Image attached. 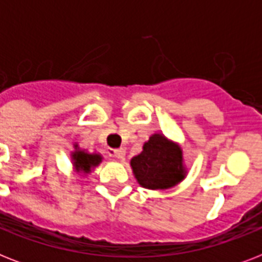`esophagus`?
Masks as SVG:
<instances>
[{
	"label": "esophagus",
	"mask_w": 262,
	"mask_h": 262,
	"mask_svg": "<svg viewBox=\"0 0 262 262\" xmlns=\"http://www.w3.org/2000/svg\"><path fill=\"white\" fill-rule=\"evenodd\" d=\"M113 155L117 159L123 160L125 159V155H126V151H125V148H117V149H113Z\"/></svg>",
	"instance_id": "1"
}]
</instances>
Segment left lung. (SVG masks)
<instances>
[{
	"label": "left lung",
	"mask_w": 262,
	"mask_h": 262,
	"mask_svg": "<svg viewBox=\"0 0 262 262\" xmlns=\"http://www.w3.org/2000/svg\"><path fill=\"white\" fill-rule=\"evenodd\" d=\"M137 182L147 189H168L185 178L182 149L164 136L152 135L130 160Z\"/></svg>",
	"instance_id": "obj_1"
}]
</instances>
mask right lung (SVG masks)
I'll use <instances>...</instances> for the list:
<instances>
[{"mask_svg":"<svg viewBox=\"0 0 262 262\" xmlns=\"http://www.w3.org/2000/svg\"><path fill=\"white\" fill-rule=\"evenodd\" d=\"M76 148H77V145H76ZM72 158H73V162H75L77 170L84 172H90L91 168H94L95 166H98L102 162V156L99 154H87L85 151H80V149H76Z\"/></svg>","mask_w":262,"mask_h":262,"instance_id":"right-lung-1","label":"right lung"}]
</instances>
